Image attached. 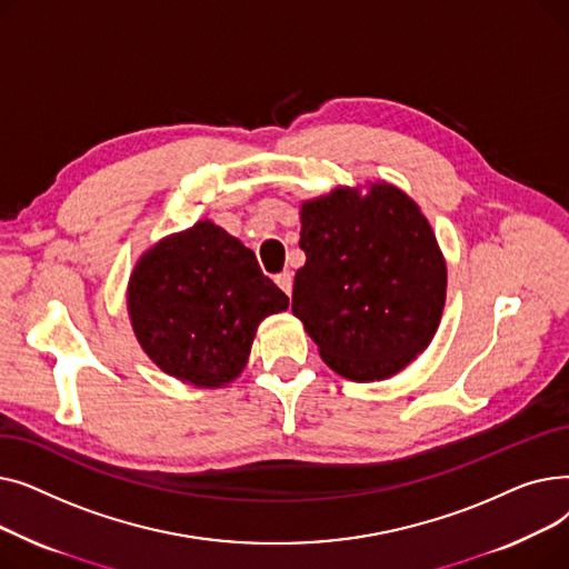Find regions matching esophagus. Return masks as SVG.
I'll return each mask as SVG.
<instances>
[{"mask_svg": "<svg viewBox=\"0 0 569 569\" xmlns=\"http://www.w3.org/2000/svg\"><path fill=\"white\" fill-rule=\"evenodd\" d=\"M277 286L286 292V295H290L292 292V272H288V269H286V272H281V274H277Z\"/></svg>", "mask_w": 569, "mask_h": 569, "instance_id": "1", "label": "esophagus"}]
</instances>
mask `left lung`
Instances as JSON below:
<instances>
[{"mask_svg": "<svg viewBox=\"0 0 569 569\" xmlns=\"http://www.w3.org/2000/svg\"><path fill=\"white\" fill-rule=\"evenodd\" d=\"M292 313L327 367L367 382L390 378L433 339L447 269L425 214L403 191L337 189L302 204Z\"/></svg>", "mask_w": 569, "mask_h": 569, "instance_id": "obj_1", "label": "left lung"}]
</instances>
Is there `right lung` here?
<instances>
[{
  "label": "right lung",
  "instance_id": "obj_1",
  "mask_svg": "<svg viewBox=\"0 0 569 569\" xmlns=\"http://www.w3.org/2000/svg\"><path fill=\"white\" fill-rule=\"evenodd\" d=\"M288 309L256 253L212 221L147 251L129 281L142 350L177 380L221 387L244 369L258 322Z\"/></svg>",
  "mask_w": 569,
  "mask_h": 569
}]
</instances>
